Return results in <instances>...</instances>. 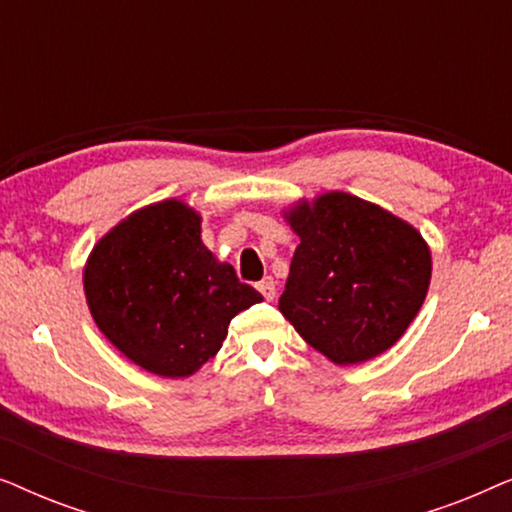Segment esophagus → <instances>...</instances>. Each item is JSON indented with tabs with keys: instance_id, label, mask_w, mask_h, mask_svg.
Instances as JSON below:
<instances>
[{
	"instance_id": "obj_1",
	"label": "esophagus",
	"mask_w": 512,
	"mask_h": 512,
	"mask_svg": "<svg viewBox=\"0 0 512 512\" xmlns=\"http://www.w3.org/2000/svg\"><path fill=\"white\" fill-rule=\"evenodd\" d=\"M258 291H261V296H263L265 300L275 298V293H277V289H275V279L265 277L263 282H258Z\"/></svg>"
}]
</instances>
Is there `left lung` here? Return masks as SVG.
<instances>
[{
    "label": "left lung",
    "instance_id": "obj_1",
    "mask_svg": "<svg viewBox=\"0 0 512 512\" xmlns=\"http://www.w3.org/2000/svg\"><path fill=\"white\" fill-rule=\"evenodd\" d=\"M300 237L279 310L307 345L349 366L387 352L417 317L431 282L422 235L349 193L300 202Z\"/></svg>",
    "mask_w": 512,
    "mask_h": 512
}]
</instances>
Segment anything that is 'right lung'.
Listing matches in <instances>:
<instances>
[{"instance_id": "right-lung-1", "label": "right lung", "mask_w": 512, "mask_h": 512, "mask_svg": "<svg viewBox=\"0 0 512 512\" xmlns=\"http://www.w3.org/2000/svg\"><path fill=\"white\" fill-rule=\"evenodd\" d=\"M83 286L90 314L118 352L163 377L212 359L237 312L263 296L200 240V216L179 200L144 207L102 237Z\"/></svg>"}]
</instances>
